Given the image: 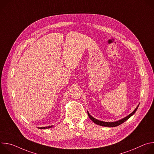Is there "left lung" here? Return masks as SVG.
Listing matches in <instances>:
<instances>
[{"label": "left lung", "instance_id": "1", "mask_svg": "<svg viewBox=\"0 0 154 154\" xmlns=\"http://www.w3.org/2000/svg\"><path fill=\"white\" fill-rule=\"evenodd\" d=\"M138 106H139V105L137 106V107L135 109V110H134L132 113H130L129 115H128V116H126L125 118H124L123 119H121V120H119V121H118L110 122H104V121H101L97 120V119H95L94 118H93V116H91L90 115V113H88V112H88V116H89V118H90V119H91L93 122H94L95 124H97V125H99L104 126V127H116V126L119 125L120 124H122V123L124 122L125 121H127L128 119H129L131 116H132V115L136 112V111L137 110V109H138Z\"/></svg>", "mask_w": 154, "mask_h": 154}]
</instances>
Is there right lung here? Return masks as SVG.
<instances>
[{
	"label": "right lung",
	"instance_id": "add662e5",
	"mask_svg": "<svg viewBox=\"0 0 154 154\" xmlns=\"http://www.w3.org/2000/svg\"><path fill=\"white\" fill-rule=\"evenodd\" d=\"M53 125H51V126H48V127H38L40 129H45V128H50L51 127H52Z\"/></svg>",
	"mask_w": 154,
	"mask_h": 154
}]
</instances>
